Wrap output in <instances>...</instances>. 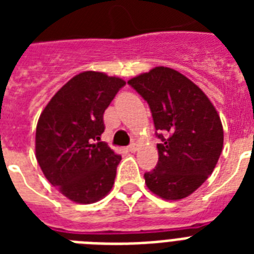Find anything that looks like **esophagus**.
<instances>
[{"mask_svg":"<svg viewBox=\"0 0 254 254\" xmlns=\"http://www.w3.org/2000/svg\"><path fill=\"white\" fill-rule=\"evenodd\" d=\"M137 150H138V146H137V143H131L130 146H127V151H130V153H135Z\"/></svg>","mask_w":254,"mask_h":254,"instance_id":"esophagus-1","label":"esophagus"}]
</instances>
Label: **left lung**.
Masks as SVG:
<instances>
[{"label":"left lung","mask_w":254,"mask_h":254,"mask_svg":"<svg viewBox=\"0 0 254 254\" xmlns=\"http://www.w3.org/2000/svg\"><path fill=\"white\" fill-rule=\"evenodd\" d=\"M150 107L158 163L145 173L147 189L165 200L190 196L212 174L223 150L219 113L204 92L169 67H155L127 81Z\"/></svg>","instance_id":"obj_1"}]
</instances>
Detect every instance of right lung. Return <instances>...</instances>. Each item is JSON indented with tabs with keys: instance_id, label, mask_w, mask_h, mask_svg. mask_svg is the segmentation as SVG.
<instances>
[{
	"instance_id": "obj_1",
	"label": "right lung",
	"mask_w": 254,
	"mask_h": 254,
	"mask_svg": "<svg viewBox=\"0 0 254 254\" xmlns=\"http://www.w3.org/2000/svg\"><path fill=\"white\" fill-rule=\"evenodd\" d=\"M124 85L120 77L84 71L67 81L39 116L38 163L47 181L75 203L99 201L113 187L121 155L100 135L104 112Z\"/></svg>"
}]
</instances>
